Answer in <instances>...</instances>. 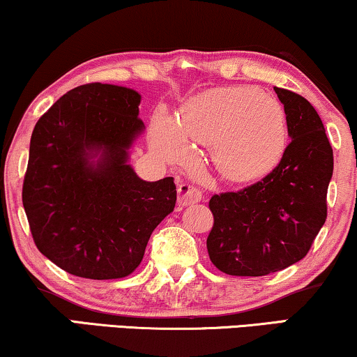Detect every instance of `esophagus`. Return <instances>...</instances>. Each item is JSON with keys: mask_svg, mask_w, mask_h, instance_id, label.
Listing matches in <instances>:
<instances>
[{"mask_svg": "<svg viewBox=\"0 0 357 357\" xmlns=\"http://www.w3.org/2000/svg\"><path fill=\"white\" fill-rule=\"evenodd\" d=\"M203 195L198 188H195L193 185L182 183L178 187V203L183 204V206H188V204L202 202Z\"/></svg>", "mask_w": 357, "mask_h": 357, "instance_id": "obj_1", "label": "esophagus"}]
</instances>
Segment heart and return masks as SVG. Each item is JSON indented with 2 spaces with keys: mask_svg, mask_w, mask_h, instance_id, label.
<instances>
[{
  "mask_svg": "<svg viewBox=\"0 0 357 357\" xmlns=\"http://www.w3.org/2000/svg\"><path fill=\"white\" fill-rule=\"evenodd\" d=\"M188 141L211 146L214 165L231 182H252L280 164L287 144L280 102L253 87L211 89L183 105L178 120L159 110L151 123V148L178 160Z\"/></svg>",
  "mask_w": 357,
  "mask_h": 357,
  "instance_id": "heart-1",
  "label": "heart"
}]
</instances>
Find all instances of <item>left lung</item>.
I'll return each instance as SVG.
<instances>
[{
	"mask_svg": "<svg viewBox=\"0 0 357 357\" xmlns=\"http://www.w3.org/2000/svg\"><path fill=\"white\" fill-rule=\"evenodd\" d=\"M291 143L260 182L214 195L206 247L213 265L232 276H265L302 260L326 219L333 149L304 97L275 87Z\"/></svg>",
	"mask_w": 357,
	"mask_h": 357,
	"instance_id": "obj_1",
	"label": "left lung"
}]
</instances>
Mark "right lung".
Returning a JSON list of instances; mask_svg holds the SVG:
<instances>
[{
  "mask_svg": "<svg viewBox=\"0 0 357 357\" xmlns=\"http://www.w3.org/2000/svg\"><path fill=\"white\" fill-rule=\"evenodd\" d=\"M139 104L130 87L77 86L32 131L22 204L38 250L70 275L128 276L174 211V178L146 182L130 164L144 131Z\"/></svg>",
  "mask_w": 357,
  "mask_h": 357,
  "instance_id": "1",
  "label": "right lung"
}]
</instances>
